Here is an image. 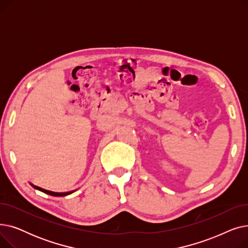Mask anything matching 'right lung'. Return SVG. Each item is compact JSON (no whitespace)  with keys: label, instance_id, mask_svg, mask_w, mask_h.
Here are the masks:
<instances>
[{"label":"right lung","instance_id":"1","mask_svg":"<svg viewBox=\"0 0 248 248\" xmlns=\"http://www.w3.org/2000/svg\"><path fill=\"white\" fill-rule=\"evenodd\" d=\"M32 185V184H31ZM35 189H37V190H39V191H42V192H44V193H46V194H48V195H51V196H57V197H61V196H66V195H69V194H71L73 191H71V192H65V193H56V192H51V191H48V190H45V189H42V188H40V187H37V186H34V185H32Z\"/></svg>","mask_w":248,"mask_h":248}]
</instances>
